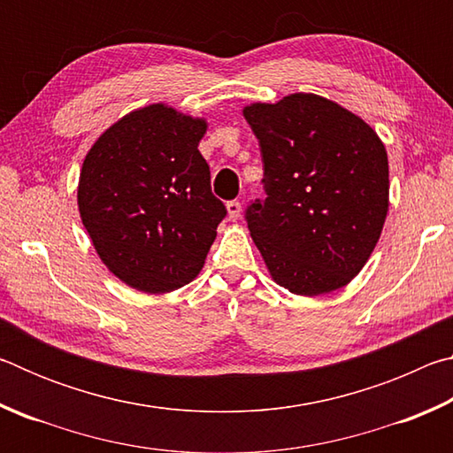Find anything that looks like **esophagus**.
Segmentation results:
<instances>
[{"label":"esophagus","mask_w":453,"mask_h":453,"mask_svg":"<svg viewBox=\"0 0 453 453\" xmlns=\"http://www.w3.org/2000/svg\"><path fill=\"white\" fill-rule=\"evenodd\" d=\"M227 216L229 219H240L242 218V203L237 199L227 202Z\"/></svg>","instance_id":"obj_1"}]
</instances>
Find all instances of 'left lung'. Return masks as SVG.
<instances>
[{
    "label": "left lung",
    "mask_w": 453,
    "mask_h": 453,
    "mask_svg": "<svg viewBox=\"0 0 453 453\" xmlns=\"http://www.w3.org/2000/svg\"><path fill=\"white\" fill-rule=\"evenodd\" d=\"M259 142L265 199L245 221L272 278L321 296L356 278L388 216V153L362 118L313 94L243 110Z\"/></svg>",
    "instance_id": "left-lung-1"
}]
</instances>
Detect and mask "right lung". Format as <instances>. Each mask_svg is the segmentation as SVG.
<instances>
[{
	"instance_id": "right-lung-1",
	"label": "right lung",
	"mask_w": 453,
	"mask_h": 453,
	"mask_svg": "<svg viewBox=\"0 0 453 453\" xmlns=\"http://www.w3.org/2000/svg\"><path fill=\"white\" fill-rule=\"evenodd\" d=\"M205 127L153 104L105 129L83 159V226L107 270L145 294L194 280L227 213L197 150Z\"/></svg>"
}]
</instances>
